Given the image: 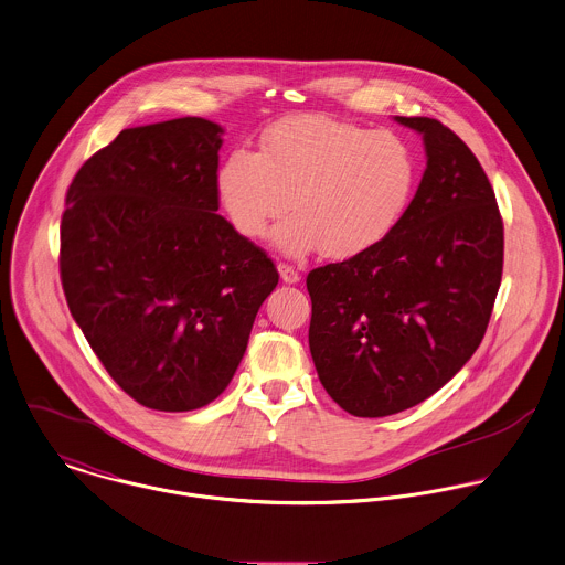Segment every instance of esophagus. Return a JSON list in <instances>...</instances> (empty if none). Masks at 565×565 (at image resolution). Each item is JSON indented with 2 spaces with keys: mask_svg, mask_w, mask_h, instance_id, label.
<instances>
[{
  "mask_svg": "<svg viewBox=\"0 0 565 565\" xmlns=\"http://www.w3.org/2000/svg\"><path fill=\"white\" fill-rule=\"evenodd\" d=\"M277 270H279V275H281V281H284V284H297V281L301 279V275H299L292 266H288V264H279V266H277Z\"/></svg>",
  "mask_w": 565,
  "mask_h": 565,
  "instance_id": "34e87169",
  "label": "esophagus"
}]
</instances>
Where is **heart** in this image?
Listing matches in <instances>:
<instances>
[{
    "label": "heart",
    "mask_w": 565,
    "mask_h": 565,
    "mask_svg": "<svg viewBox=\"0 0 565 565\" xmlns=\"http://www.w3.org/2000/svg\"><path fill=\"white\" fill-rule=\"evenodd\" d=\"M416 158L394 131H370L330 116H292L262 136V151L235 149L217 169V193L233 226L250 239L273 235L292 257L319 248L352 259L379 246L405 215Z\"/></svg>",
    "instance_id": "1"
}]
</instances>
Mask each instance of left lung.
<instances>
[{"mask_svg": "<svg viewBox=\"0 0 565 565\" xmlns=\"http://www.w3.org/2000/svg\"><path fill=\"white\" fill-rule=\"evenodd\" d=\"M423 136L427 169L398 226L372 250L310 270V354L352 416L405 412L447 385L480 348L504 266L493 186L436 118L396 116Z\"/></svg>", "mask_w": 565, "mask_h": 565, "instance_id": "obj_1", "label": "left lung"}]
</instances>
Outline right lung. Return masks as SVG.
Returning a JSON list of instances; mask_svg holds the SVG:
<instances>
[{"mask_svg":"<svg viewBox=\"0 0 565 565\" xmlns=\"http://www.w3.org/2000/svg\"><path fill=\"white\" fill-rule=\"evenodd\" d=\"M222 134L198 116L122 129L65 195L67 308L116 385L158 412L200 409L226 390L279 281L215 213Z\"/></svg>","mask_w":565,"mask_h":565,"instance_id":"1","label":"right lung"}]
</instances>
